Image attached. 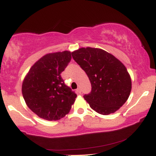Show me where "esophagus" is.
<instances>
[{
	"label": "esophagus",
	"instance_id": "34e87169",
	"mask_svg": "<svg viewBox=\"0 0 156 156\" xmlns=\"http://www.w3.org/2000/svg\"><path fill=\"white\" fill-rule=\"evenodd\" d=\"M76 92L78 93V94H80V92H81V91H80V88H78L76 89Z\"/></svg>",
	"mask_w": 156,
	"mask_h": 156
}]
</instances>
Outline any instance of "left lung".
I'll use <instances>...</instances> for the list:
<instances>
[{"instance_id": "obj_1", "label": "left lung", "mask_w": 156, "mask_h": 156, "mask_svg": "<svg viewBox=\"0 0 156 156\" xmlns=\"http://www.w3.org/2000/svg\"><path fill=\"white\" fill-rule=\"evenodd\" d=\"M72 55L90 80L92 91L83 98L91 108L103 115L119 110L129 98L132 86L124 64L100 48H81Z\"/></svg>"}]
</instances>
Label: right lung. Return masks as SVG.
Returning a JSON list of instances; mask_svg holds the SVG:
<instances>
[{
  "instance_id": "add662e5",
  "label": "right lung",
  "mask_w": 156,
  "mask_h": 156,
  "mask_svg": "<svg viewBox=\"0 0 156 156\" xmlns=\"http://www.w3.org/2000/svg\"><path fill=\"white\" fill-rule=\"evenodd\" d=\"M71 52L48 53L29 69L22 85L23 98L38 117L58 120L70 111L77 94L65 85L61 77L70 62Z\"/></svg>"
}]
</instances>
